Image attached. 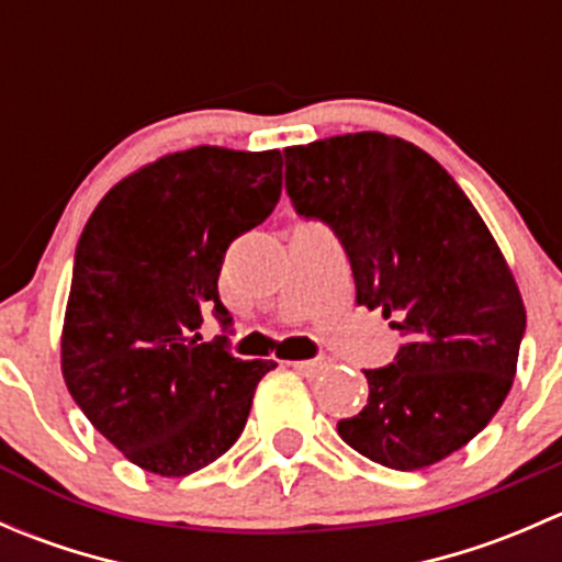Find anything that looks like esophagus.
I'll return each mask as SVG.
<instances>
[{"label":"esophagus","instance_id":"1","mask_svg":"<svg viewBox=\"0 0 562 562\" xmlns=\"http://www.w3.org/2000/svg\"><path fill=\"white\" fill-rule=\"evenodd\" d=\"M293 370L296 372H302V375H307V378H315L317 372H323L326 370V359H307V361H293Z\"/></svg>","mask_w":562,"mask_h":562}]
</instances>
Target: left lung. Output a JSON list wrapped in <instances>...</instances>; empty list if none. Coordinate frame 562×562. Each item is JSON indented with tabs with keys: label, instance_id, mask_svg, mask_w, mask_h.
I'll list each match as a JSON object with an SVG mask.
<instances>
[{
	"label": "left lung",
	"instance_id": "obj_1",
	"mask_svg": "<svg viewBox=\"0 0 562 562\" xmlns=\"http://www.w3.org/2000/svg\"><path fill=\"white\" fill-rule=\"evenodd\" d=\"M299 217L345 247L356 302L402 337L394 361L364 370V411L337 424L350 449L391 470L440 462L506 400L525 337L519 288L490 228L438 160L383 133L285 149Z\"/></svg>",
	"mask_w": 562,
	"mask_h": 562
}]
</instances>
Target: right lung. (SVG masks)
Masks as SVG:
<instances>
[{
  "mask_svg": "<svg viewBox=\"0 0 562 562\" xmlns=\"http://www.w3.org/2000/svg\"><path fill=\"white\" fill-rule=\"evenodd\" d=\"M280 151L195 146L108 190L72 260L61 372L105 440L149 473L190 475L245 429L274 361H245L228 335L200 342L212 314L234 317L217 280L231 241L274 212Z\"/></svg>",
  "mask_w": 562,
  "mask_h": 562,
  "instance_id": "1",
  "label": "right lung"
}]
</instances>
